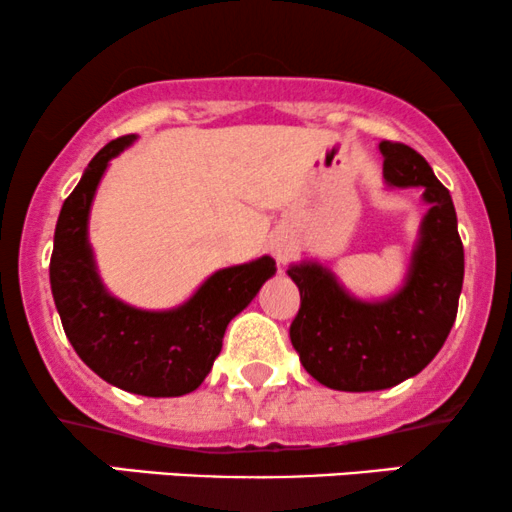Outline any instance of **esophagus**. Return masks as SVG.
<instances>
[{
	"mask_svg": "<svg viewBox=\"0 0 512 512\" xmlns=\"http://www.w3.org/2000/svg\"><path fill=\"white\" fill-rule=\"evenodd\" d=\"M293 252H296V245H293L289 238H274L272 240V255L276 257V262L279 264L291 262Z\"/></svg>",
	"mask_w": 512,
	"mask_h": 512,
	"instance_id": "obj_1",
	"label": "esophagus"
}]
</instances>
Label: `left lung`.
I'll list each match as a JSON object with an SVG mask.
<instances>
[{
  "label": "left lung",
  "instance_id": "1",
  "mask_svg": "<svg viewBox=\"0 0 512 512\" xmlns=\"http://www.w3.org/2000/svg\"><path fill=\"white\" fill-rule=\"evenodd\" d=\"M380 154L387 185L421 187L428 204L402 289L385 301H361L320 262L289 267L301 291L293 349L317 383L342 392L387 390L421 373L448 339L464 279L450 192L411 146L380 142Z\"/></svg>",
  "mask_w": 512,
  "mask_h": 512
}]
</instances>
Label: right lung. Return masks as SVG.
<instances>
[{
	"instance_id": "add662e5",
	"label": "right lung",
	"mask_w": 512,
	"mask_h": 512,
	"mask_svg": "<svg viewBox=\"0 0 512 512\" xmlns=\"http://www.w3.org/2000/svg\"><path fill=\"white\" fill-rule=\"evenodd\" d=\"M132 142L127 134L105 144L64 199L50 260L52 298L74 351L105 383L144 397H180L204 383L228 322L274 276L276 262L264 255L219 269L173 310H139L110 296L88 243V211L110 158Z\"/></svg>"
}]
</instances>
